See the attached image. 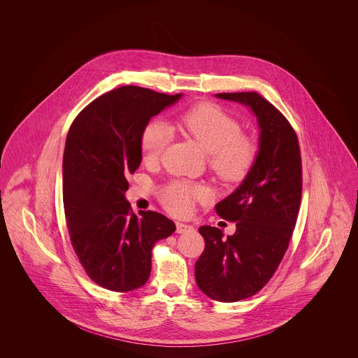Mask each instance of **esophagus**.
Instances as JSON below:
<instances>
[{
	"label": "esophagus",
	"mask_w": 358,
	"mask_h": 358,
	"mask_svg": "<svg viewBox=\"0 0 358 358\" xmlns=\"http://www.w3.org/2000/svg\"><path fill=\"white\" fill-rule=\"evenodd\" d=\"M177 225V234H187V232H193L194 228L189 224H184V222H176Z\"/></svg>",
	"instance_id": "esophagus-1"
}]
</instances>
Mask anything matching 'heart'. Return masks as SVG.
Segmentation results:
<instances>
[{"label":"heart","mask_w":358,"mask_h":358,"mask_svg":"<svg viewBox=\"0 0 358 358\" xmlns=\"http://www.w3.org/2000/svg\"><path fill=\"white\" fill-rule=\"evenodd\" d=\"M181 127L209 155L213 171L228 182L240 181L251 169L256 157L254 142L241 136L238 120L215 104H199L181 120ZM171 129L161 120L149 122L141 134V152L146 161H155L171 141ZM203 190L187 182H173L162 193V203L176 215L189 212Z\"/></svg>","instance_id":"heart-1"}]
</instances>
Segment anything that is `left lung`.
I'll list each match as a JSON object with an SVG mask.
<instances>
[{
  "mask_svg": "<svg viewBox=\"0 0 358 358\" xmlns=\"http://www.w3.org/2000/svg\"><path fill=\"white\" fill-rule=\"evenodd\" d=\"M252 111L257 122V153L244 180L216 205L217 215L236 222V232L203 225L204 252L194 266L199 289L219 302L252 296L276 271L289 247L302 197L298 138L279 110L256 92L216 94Z\"/></svg>",
  "mask_w": 358,
  "mask_h": 358,
  "instance_id": "obj_1",
  "label": "left lung"
}]
</instances>
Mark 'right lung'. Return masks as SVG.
I'll return each instance as SVG.
<instances>
[{"instance_id":"add662e5","label":"right lung","mask_w":358,"mask_h":358,"mask_svg":"<svg viewBox=\"0 0 358 358\" xmlns=\"http://www.w3.org/2000/svg\"><path fill=\"white\" fill-rule=\"evenodd\" d=\"M182 98L136 85L90 103L69 127L63 155V201L72 247L88 276L104 289L142 287L152 250L176 224L157 212H131L129 182L142 161L141 134L150 120Z\"/></svg>"}]
</instances>
